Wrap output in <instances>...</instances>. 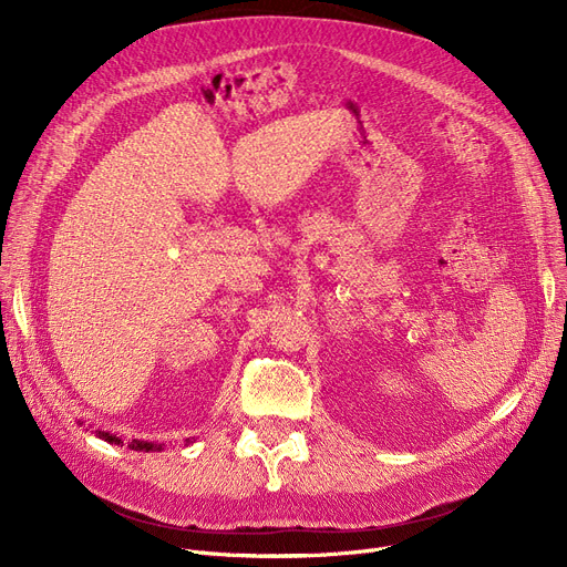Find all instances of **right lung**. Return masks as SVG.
I'll return each instance as SVG.
<instances>
[{"instance_id":"obj_1","label":"right lung","mask_w":567,"mask_h":567,"mask_svg":"<svg viewBox=\"0 0 567 567\" xmlns=\"http://www.w3.org/2000/svg\"><path fill=\"white\" fill-rule=\"evenodd\" d=\"M79 425H81V421H79ZM95 434L100 436V439H104V442H110V444H123L121 439L116 436V434H110V432H104V430H95ZM196 439L192 436V439H186V444H194ZM128 449H133V451H144V453H152V451H163V444H156V442H142V439H133V442L128 444Z\"/></svg>"}]
</instances>
